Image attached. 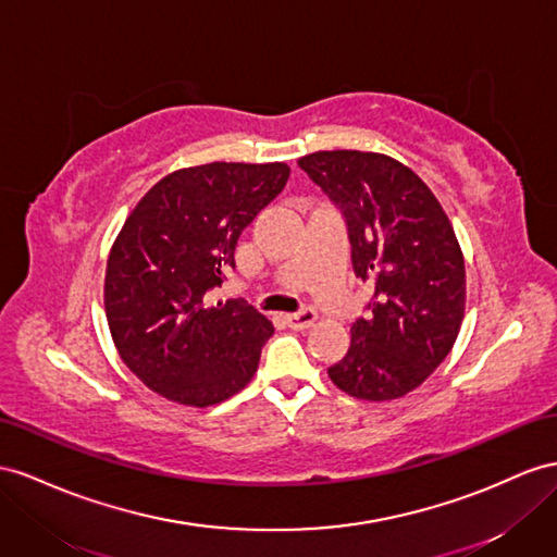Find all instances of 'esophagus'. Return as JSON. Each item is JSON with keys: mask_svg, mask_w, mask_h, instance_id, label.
Listing matches in <instances>:
<instances>
[{"mask_svg": "<svg viewBox=\"0 0 557 557\" xmlns=\"http://www.w3.org/2000/svg\"><path fill=\"white\" fill-rule=\"evenodd\" d=\"M284 320H287V324L292 326V330L304 332V330H310V326L318 322V312L312 310V308H304L301 312H294V315H287Z\"/></svg>", "mask_w": 557, "mask_h": 557, "instance_id": "esophagus-1", "label": "esophagus"}]
</instances>
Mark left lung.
<instances>
[{"instance_id": "1", "label": "left lung", "mask_w": 557, "mask_h": 557, "mask_svg": "<svg viewBox=\"0 0 557 557\" xmlns=\"http://www.w3.org/2000/svg\"><path fill=\"white\" fill-rule=\"evenodd\" d=\"M298 166L344 209L355 275L374 284L372 315L352 322L346 358L326 372L358 400L403 397L447 358L463 322L451 221L414 171L383 152L318 150Z\"/></svg>"}]
</instances>
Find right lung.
<instances>
[{
    "mask_svg": "<svg viewBox=\"0 0 557 557\" xmlns=\"http://www.w3.org/2000/svg\"><path fill=\"white\" fill-rule=\"evenodd\" d=\"M287 178L284 162L185 166L126 216L108 256L106 318L120 358L157 395L211 407L253 379L273 322L245 301H209V289Z\"/></svg>",
    "mask_w": 557,
    "mask_h": 557,
    "instance_id": "right-lung-1",
    "label": "right lung"
}]
</instances>
